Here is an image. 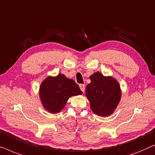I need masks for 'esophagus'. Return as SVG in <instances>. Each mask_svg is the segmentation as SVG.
I'll list each match as a JSON object with an SVG mask.
<instances>
[{"label": "esophagus", "instance_id": "34e87169", "mask_svg": "<svg viewBox=\"0 0 155 155\" xmlns=\"http://www.w3.org/2000/svg\"><path fill=\"white\" fill-rule=\"evenodd\" d=\"M79 87H80L81 90L82 92H84V91H85V85L84 84H80Z\"/></svg>", "mask_w": 155, "mask_h": 155}]
</instances>
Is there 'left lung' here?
Segmentation results:
<instances>
[{
    "label": "left lung",
    "mask_w": 155,
    "mask_h": 155,
    "mask_svg": "<svg viewBox=\"0 0 155 155\" xmlns=\"http://www.w3.org/2000/svg\"><path fill=\"white\" fill-rule=\"evenodd\" d=\"M91 84L86 86V97L95 114L107 117L114 112L121 97L118 82L112 77H105L100 72L90 77Z\"/></svg>",
    "instance_id": "8db88e82"
}]
</instances>
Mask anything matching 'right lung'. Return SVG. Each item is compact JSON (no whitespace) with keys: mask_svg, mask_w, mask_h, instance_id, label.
I'll return each mask as SVG.
<instances>
[{"mask_svg":"<svg viewBox=\"0 0 155 155\" xmlns=\"http://www.w3.org/2000/svg\"><path fill=\"white\" fill-rule=\"evenodd\" d=\"M82 93L77 84L61 74L55 77L47 78L40 87L41 102L44 107L52 113L62 110L71 96Z\"/></svg>","mask_w":155,"mask_h":155,"instance_id":"obj_1","label":"right lung"}]
</instances>
